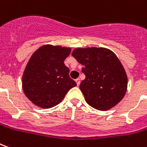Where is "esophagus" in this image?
I'll return each mask as SVG.
<instances>
[{
    "label": "esophagus",
    "instance_id": "esophagus-1",
    "mask_svg": "<svg viewBox=\"0 0 147 147\" xmlns=\"http://www.w3.org/2000/svg\"><path fill=\"white\" fill-rule=\"evenodd\" d=\"M76 84L78 86L80 84V79H76Z\"/></svg>",
    "mask_w": 147,
    "mask_h": 147
}]
</instances>
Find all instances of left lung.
I'll return each mask as SVG.
<instances>
[{
    "label": "left lung",
    "instance_id": "8db88e82",
    "mask_svg": "<svg viewBox=\"0 0 147 147\" xmlns=\"http://www.w3.org/2000/svg\"><path fill=\"white\" fill-rule=\"evenodd\" d=\"M72 56L84 65L85 80L80 88L86 102L95 109L106 111L123 99L127 88V76L115 53L102 48L76 49Z\"/></svg>",
    "mask_w": 147,
    "mask_h": 147
}]
</instances>
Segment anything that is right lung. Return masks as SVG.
Masks as SVG:
<instances>
[{"instance_id": "obj_1", "label": "right lung", "mask_w": 147, "mask_h": 147, "mask_svg": "<svg viewBox=\"0 0 147 147\" xmlns=\"http://www.w3.org/2000/svg\"><path fill=\"white\" fill-rule=\"evenodd\" d=\"M71 49L45 45L31 56L22 79L24 92L28 98L42 108H50L61 102L67 91L76 86L69 76L64 59Z\"/></svg>"}]
</instances>
